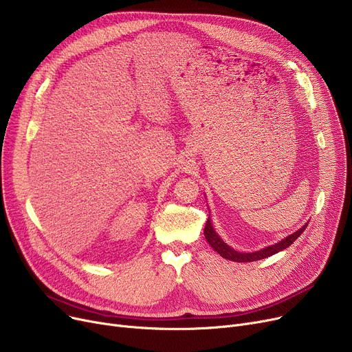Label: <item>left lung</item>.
Returning <instances> with one entry per match:
<instances>
[{"label":"left lung","instance_id":"1","mask_svg":"<svg viewBox=\"0 0 352 352\" xmlns=\"http://www.w3.org/2000/svg\"><path fill=\"white\" fill-rule=\"evenodd\" d=\"M308 224H305L302 228H300L297 232H294L291 235H288L287 238H284L283 241H280L278 244L275 245H271V247H267L261 251H255V252H238L235 250H232L230 245H227L223 239H221L218 236V234L214 231L212 228V224H211V219L208 217L207 219V224H206V228H204V235L207 238L208 244L221 255L223 258H226V260H231V261H235V263H251V261H258V260H263V258H267V256H271L276 252H280L285 248H288L295 239H297L305 230Z\"/></svg>","mask_w":352,"mask_h":352}]
</instances>
